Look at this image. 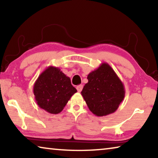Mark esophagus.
<instances>
[{
	"mask_svg": "<svg viewBox=\"0 0 158 158\" xmlns=\"http://www.w3.org/2000/svg\"><path fill=\"white\" fill-rule=\"evenodd\" d=\"M82 89H83V85L82 84L78 85L77 86V91H78V92H81Z\"/></svg>",
	"mask_w": 158,
	"mask_h": 158,
	"instance_id": "34e87169",
	"label": "esophagus"
}]
</instances>
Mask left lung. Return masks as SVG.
<instances>
[{"mask_svg": "<svg viewBox=\"0 0 158 158\" xmlns=\"http://www.w3.org/2000/svg\"><path fill=\"white\" fill-rule=\"evenodd\" d=\"M89 80L81 92L88 107L97 116H105L117 110L125 97L123 82L111 67L103 63L89 74Z\"/></svg>", "mask_w": 158, "mask_h": 158, "instance_id": "8db88e82", "label": "left lung"}]
</instances>
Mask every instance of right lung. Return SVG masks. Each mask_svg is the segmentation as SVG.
Masks as SVG:
<instances>
[{"mask_svg":"<svg viewBox=\"0 0 158 158\" xmlns=\"http://www.w3.org/2000/svg\"><path fill=\"white\" fill-rule=\"evenodd\" d=\"M77 90L69 77L58 68L48 67L35 82L33 93L40 107L50 114L63 111L69 99Z\"/></svg>","mask_w":158,"mask_h":158,"instance_id":"right-lung-1","label":"right lung"}]
</instances>
